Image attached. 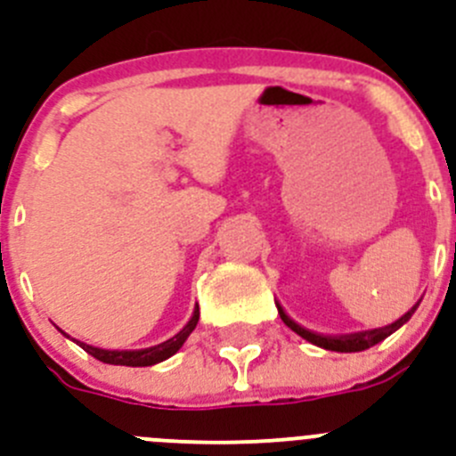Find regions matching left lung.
Returning <instances> with one entry per match:
<instances>
[{
    "label": "left lung",
    "instance_id": "obj_1",
    "mask_svg": "<svg viewBox=\"0 0 456 456\" xmlns=\"http://www.w3.org/2000/svg\"><path fill=\"white\" fill-rule=\"evenodd\" d=\"M419 305V304H417ZM417 305H414L412 310H408V313L403 314V317L399 319V322L390 323V326L386 328H379V330H370V332H357V335H346V337H323V335H314V332L305 330V328H301L299 323L292 322L290 317H288L286 313H283L281 308H279V314H281V322L286 323L290 330H295L297 335L304 337L305 341H310V344L319 346V348H326V350H335V353H362V350H368L372 348L375 344H379V341L386 339V337H390L392 332L399 330L401 326H403L405 322H408L410 317H412V313L417 310Z\"/></svg>",
    "mask_w": 456,
    "mask_h": 456
}]
</instances>
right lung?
Here are the masks:
<instances>
[{"mask_svg": "<svg viewBox=\"0 0 456 456\" xmlns=\"http://www.w3.org/2000/svg\"><path fill=\"white\" fill-rule=\"evenodd\" d=\"M197 322H200V308H195V314H192L191 322L186 323L179 335H175L173 339L164 341V344L155 346V348H146V350H102V348H93V346L86 344H77L86 350L88 354H93L94 359L103 363H112V366H130V368H142V366H155V363L164 362V359L173 357L179 348L183 346V341L191 337V332L195 330Z\"/></svg>", "mask_w": 456, "mask_h": 456, "instance_id": "1", "label": "right lung"}]
</instances>
